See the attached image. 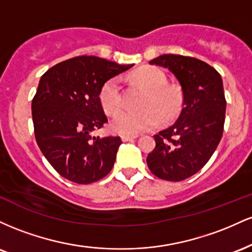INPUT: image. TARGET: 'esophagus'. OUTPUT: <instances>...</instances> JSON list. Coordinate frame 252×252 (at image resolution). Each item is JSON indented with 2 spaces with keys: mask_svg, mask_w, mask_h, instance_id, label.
Returning <instances> with one entry per match:
<instances>
[{
  "mask_svg": "<svg viewBox=\"0 0 252 252\" xmlns=\"http://www.w3.org/2000/svg\"><path fill=\"white\" fill-rule=\"evenodd\" d=\"M121 138H122L123 142H126V141H132L135 138H137V135H122Z\"/></svg>",
  "mask_w": 252,
  "mask_h": 252,
  "instance_id": "34e87169",
  "label": "esophagus"
}]
</instances>
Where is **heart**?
<instances>
[{"label": "heart", "mask_w": 252, "mask_h": 252, "mask_svg": "<svg viewBox=\"0 0 252 252\" xmlns=\"http://www.w3.org/2000/svg\"><path fill=\"white\" fill-rule=\"evenodd\" d=\"M136 79L148 90L144 97L143 109L138 111L121 109L123 102L122 82L118 77L110 78L103 84L99 92V100L108 114H115L111 121V129L118 134L136 135L153 129L161 123L170 122L180 115L184 105V94L176 85L167 84L164 72L154 66H147L136 73Z\"/></svg>", "instance_id": "heart-1"}]
</instances>
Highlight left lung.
Returning <instances> with one entry per match:
<instances>
[{
    "instance_id": "8db88e82",
    "label": "left lung",
    "mask_w": 252,
    "mask_h": 252,
    "mask_svg": "<svg viewBox=\"0 0 252 252\" xmlns=\"http://www.w3.org/2000/svg\"><path fill=\"white\" fill-rule=\"evenodd\" d=\"M149 63L174 74L184 108L172 126L154 135L156 146L147 164L162 180L182 181L207 163L220 142L226 110L222 80L212 66L196 58L163 54Z\"/></svg>"
}]
</instances>
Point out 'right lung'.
I'll return each instance as SVG.
<instances>
[{
  "mask_svg": "<svg viewBox=\"0 0 252 252\" xmlns=\"http://www.w3.org/2000/svg\"><path fill=\"white\" fill-rule=\"evenodd\" d=\"M132 66L79 56L42 74L32 100L34 134L51 166L67 180L92 184L114 167L121 137L91 132L108 122L99 100L103 84Z\"/></svg>",
  "mask_w": 252,
  "mask_h": 252,
  "instance_id": "right-lung-1",
  "label": "right lung"
}]
</instances>
